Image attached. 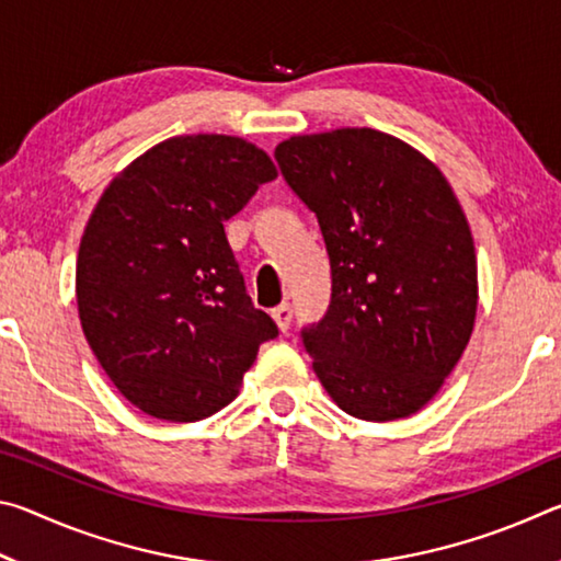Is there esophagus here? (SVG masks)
<instances>
[{"mask_svg":"<svg viewBox=\"0 0 561 561\" xmlns=\"http://www.w3.org/2000/svg\"><path fill=\"white\" fill-rule=\"evenodd\" d=\"M272 319H274V324L279 327V331H287L289 324H291V307H289V304H279V307H274Z\"/></svg>","mask_w":561,"mask_h":561,"instance_id":"1","label":"esophagus"}]
</instances>
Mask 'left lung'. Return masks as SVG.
I'll return each instance as SVG.
<instances>
[{"mask_svg":"<svg viewBox=\"0 0 561 561\" xmlns=\"http://www.w3.org/2000/svg\"><path fill=\"white\" fill-rule=\"evenodd\" d=\"M282 175L317 215L331 304L301 331L311 366L341 411L398 421L440 391L472 336L478 257L440 168L374 128L291 136Z\"/></svg>","mask_w":561,"mask_h":561,"instance_id":"1","label":"left lung"}]
</instances>
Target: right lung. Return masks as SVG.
Returning a JSON list of instances; mask_svg holds the SVG:
<instances>
[{"label":"right lung","mask_w":561,"mask_h":561,"mask_svg":"<svg viewBox=\"0 0 561 561\" xmlns=\"http://www.w3.org/2000/svg\"><path fill=\"white\" fill-rule=\"evenodd\" d=\"M277 178L250 140L175 136L103 190L81 237L83 336L121 396L193 423L232 403L260 344L279 334L244 291L225 220Z\"/></svg>","instance_id":"1"}]
</instances>
